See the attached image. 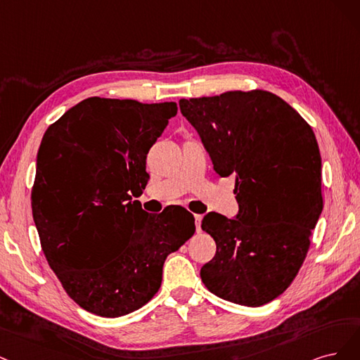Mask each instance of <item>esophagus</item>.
Listing matches in <instances>:
<instances>
[{"label": "esophagus", "mask_w": 360, "mask_h": 360, "mask_svg": "<svg viewBox=\"0 0 360 360\" xmlns=\"http://www.w3.org/2000/svg\"><path fill=\"white\" fill-rule=\"evenodd\" d=\"M202 218H203V215H199V214H195V215H194V221H195V230H197V233H200V231H202Z\"/></svg>", "instance_id": "34e87169"}]
</instances>
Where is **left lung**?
<instances>
[{"mask_svg":"<svg viewBox=\"0 0 360 360\" xmlns=\"http://www.w3.org/2000/svg\"><path fill=\"white\" fill-rule=\"evenodd\" d=\"M179 108L218 175L236 176V218L210 212L202 219L217 243L202 281L229 302L262 307L293 283L323 210L314 131L288 103L263 89L181 98Z\"/></svg>","mask_w":360,"mask_h":360,"instance_id":"left-lung-1","label":"left lung"}]
</instances>
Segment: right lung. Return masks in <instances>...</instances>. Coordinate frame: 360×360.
I'll return each instance as SVG.
<instances>
[{
    "mask_svg": "<svg viewBox=\"0 0 360 360\" xmlns=\"http://www.w3.org/2000/svg\"><path fill=\"white\" fill-rule=\"evenodd\" d=\"M176 103L89 97L46 130L31 191L32 218L51 269L75 302L101 317L148 304L163 264L194 235L184 207L142 210L146 155Z\"/></svg>",
    "mask_w": 360,
    "mask_h": 360,
    "instance_id": "right-lung-1",
    "label": "right lung"
}]
</instances>
